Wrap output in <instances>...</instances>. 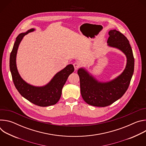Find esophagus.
I'll use <instances>...</instances> for the list:
<instances>
[{
	"instance_id": "esophagus-1",
	"label": "esophagus",
	"mask_w": 146,
	"mask_h": 146,
	"mask_svg": "<svg viewBox=\"0 0 146 146\" xmlns=\"http://www.w3.org/2000/svg\"><path fill=\"white\" fill-rule=\"evenodd\" d=\"M73 66H74L75 70H77L80 68V64L77 63V62H75V63H74V64H73Z\"/></svg>"
}]
</instances>
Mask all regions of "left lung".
Here are the masks:
<instances>
[{"label":"left lung","mask_w":146,"mask_h":146,"mask_svg":"<svg viewBox=\"0 0 146 146\" xmlns=\"http://www.w3.org/2000/svg\"><path fill=\"white\" fill-rule=\"evenodd\" d=\"M109 35L108 46L121 50L125 55L127 65L120 75L107 82L98 81L84 68L78 70L82 98L94 106H108L121 98L128 88L134 72V57L127 38L115 29L110 30Z\"/></svg>","instance_id":"left-lung-1"}]
</instances>
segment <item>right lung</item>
I'll return each instance as SVG.
<instances>
[{"mask_svg": "<svg viewBox=\"0 0 146 146\" xmlns=\"http://www.w3.org/2000/svg\"><path fill=\"white\" fill-rule=\"evenodd\" d=\"M35 30L33 28L31 29L25 33H20L17 37L10 54V69L14 84L19 93L35 105L41 107H46L54 105L59 101L61 96L62 88L69 76L74 72V69L72 64L67 65L64 69L58 72L48 84L44 86H34L24 81L17 70V53L19 45L23 37Z\"/></svg>", "mask_w": 146, "mask_h": 146, "instance_id": "1", "label": "right lung"}]
</instances>
